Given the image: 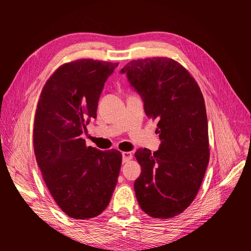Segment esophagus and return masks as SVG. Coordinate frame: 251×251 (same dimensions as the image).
<instances>
[{
	"label": "esophagus",
	"instance_id": "esophagus-1",
	"mask_svg": "<svg viewBox=\"0 0 251 251\" xmlns=\"http://www.w3.org/2000/svg\"><path fill=\"white\" fill-rule=\"evenodd\" d=\"M122 156H123V162L127 163L128 161L132 158V154L130 152H123L122 153Z\"/></svg>",
	"mask_w": 251,
	"mask_h": 251
}]
</instances>
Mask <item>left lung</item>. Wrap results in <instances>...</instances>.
<instances>
[{
  "label": "left lung",
  "instance_id": "1",
  "mask_svg": "<svg viewBox=\"0 0 251 251\" xmlns=\"http://www.w3.org/2000/svg\"><path fill=\"white\" fill-rule=\"evenodd\" d=\"M157 121L161 146L135 153L141 175L135 193L141 209L157 219L180 215L194 201L209 162L205 101L185 68L167 57L132 60L122 69Z\"/></svg>",
  "mask_w": 251,
  "mask_h": 251
}]
</instances>
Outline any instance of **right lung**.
I'll return each mask as SVG.
<instances>
[{
    "label": "right lung",
    "mask_w": 251,
    "mask_h": 251,
    "mask_svg": "<svg viewBox=\"0 0 251 251\" xmlns=\"http://www.w3.org/2000/svg\"><path fill=\"white\" fill-rule=\"evenodd\" d=\"M119 63L79 59L59 67L37 102L33 146L45 184L61 210L90 219L108 207L119 178L120 151L86 147L82 134L97 116L106 79Z\"/></svg>",
    "instance_id": "1"
}]
</instances>
